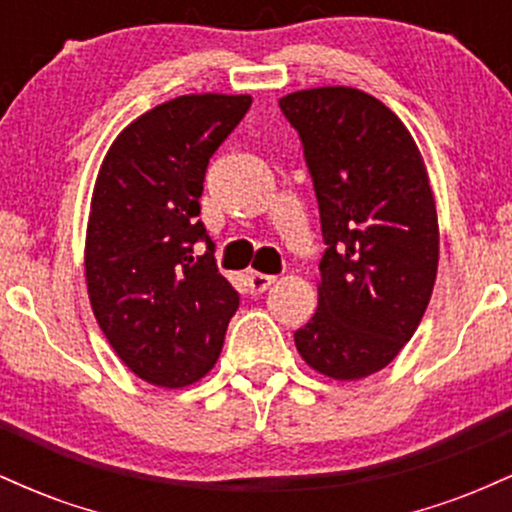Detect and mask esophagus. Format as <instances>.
I'll use <instances>...</instances> for the list:
<instances>
[{"label":"esophagus","instance_id":"34e87169","mask_svg":"<svg viewBox=\"0 0 512 512\" xmlns=\"http://www.w3.org/2000/svg\"><path fill=\"white\" fill-rule=\"evenodd\" d=\"M276 281L272 274H260V272H248V286L252 293H264Z\"/></svg>","mask_w":512,"mask_h":512}]
</instances>
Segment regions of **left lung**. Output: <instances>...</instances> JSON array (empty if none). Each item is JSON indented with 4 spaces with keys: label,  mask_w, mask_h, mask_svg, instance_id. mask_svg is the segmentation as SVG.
<instances>
[{
    "label": "left lung",
    "mask_w": 512,
    "mask_h": 512,
    "mask_svg": "<svg viewBox=\"0 0 512 512\" xmlns=\"http://www.w3.org/2000/svg\"><path fill=\"white\" fill-rule=\"evenodd\" d=\"M279 108L301 137L327 245L296 349L317 373L366 378L399 354L431 301L438 216L424 158L402 120L358 88L296 91Z\"/></svg>",
    "instance_id": "left-lung-1"
}]
</instances>
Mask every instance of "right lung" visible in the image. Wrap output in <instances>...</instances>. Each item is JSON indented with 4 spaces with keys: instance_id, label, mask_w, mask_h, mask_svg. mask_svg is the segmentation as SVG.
<instances>
[{
    "instance_id": "right-lung-1",
    "label": "right lung",
    "mask_w": 512,
    "mask_h": 512,
    "mask_svg": "<svg viewBox=\"0 0 512 512\" xmlns=\"http://www.w3.org/2000/svg\"><path fill=\"white\" fill-rule=\"evenodd\" d=\"M250 105V96L221 93L156 105L122 129L98 173L88 298L115 354L151 385L204 378L240 305L197 216L209 158Z\"/></svg>"
}]
</instances>
